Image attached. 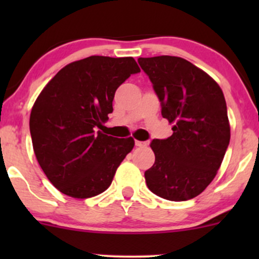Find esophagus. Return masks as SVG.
Returning <instances> with one entry per match:
<instances>
[{
    "instance_id": "34e87169",
    "label": "esophagus",
    "mask_w": 259,
    "mask_h": 259,
    "mask_svg": "<svg viewBox=\"0 0 259 259\" xmlns=\"http://www.w3.org/2000/svg\"><path fill=\"white\" fill-rule=\"evenodd\" d=\"M135 146H138V147L146 146V142H144V141H139V140H135Z\"/></svg>"
}]
</instances>
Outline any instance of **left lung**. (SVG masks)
Returning <instances> with one entry per match:
<instances>
[{
  "label": "left lung",
  "mask_w": 259,
  "mask_h": 259,
  "mask_svg": "<svg viewBox=\"0 0 259 259\" xmlns=\"http://www.w3.org/2000/svg\"><path fill=\"white\" fill-rule=\"evenodd\" d=\"M173 135L154 139L148 189L169 201L196 197L212 183L230 141L227 102L219 85L191 62L174 56L139 58Z\"/></svg>",
  "instance_id": "1"
}]
</instances>
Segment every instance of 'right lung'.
I'll return each instance as SVG.
<instances>
[{"label":"right lung","mask_w":259,"mask_h":259,"mask_svg":"<svg viewBox=\"0 0 259 259\" xmlns=\"http://www.w3.org/2000/svg\"><path fill=\"white\" fill-rule=\"evenodd\" d=\"M139 72L133 57L91 56L62 68L38 95L29 123L32 147L47 179L62 194L94 197L112 184L135 142L97 129L113 112L117 89Z\"/></svg>","instance_id":"add662e5"}]
</instances>
